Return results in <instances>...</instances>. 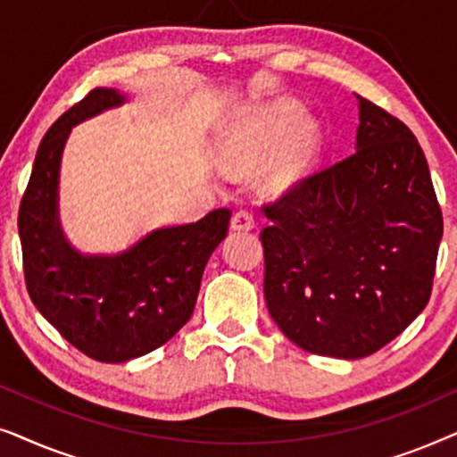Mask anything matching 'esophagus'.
Wrapping results in <instances>:
<instances>
[{
	"label": "esophagus",
	"mask_w": 457,
	"mask_h": 457,
	"mask_svg": "<svg viewBox=\"0 0 457 457\" xmlns=\"http://www.w3.org/2000/svg\"><path fill=\"white\" fill-rule=\"evenodd\" d=\"M230 227L235 230H252L255 227V218L249 210H239L230 220Z\"/></svg>",
	"instance_id": "esophagus-1"
}]
</instances>
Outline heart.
Instances as JSON below:
<instances>
[{"mask_svg": "<svg viewBox=\"0 0 457 457\" xmlns=\"http://www.w3.org/2000/svg\"><path fill=\"white\" fill-rule=\"evenodd\" d=\"M316 141L314 124L308 122L305 110L295 102H278L233 130L222 147L228 166L249 168L268 155L287 147L272 170L274 185H289L299 177Z\"/></svg>", "mask_w": 457, "mask_h": 457, "instance_id": "1", "label": "heart"}]
</instances>
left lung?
I'll use <instances>...</instances> for the list:
<instances>
[{
    "instance_id": "8db88e82",
    "label": "left lung",
    "mask_w": 457,
    "mask_h": 457,
    "mask_svg": "<svg viewBox=\"0 0 457 457\" xmlns=\"http://www.w3.org/2000/svg\"><path fill=\"white\" fill-rule=\"evenodd\" d=\"M358 97L355 152L264 205V297L305 352L366 358L408 328L433 289L443 216L402 120Z\"/></svg>"
}]
</instances>
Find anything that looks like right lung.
Masks as SVG:
<instances>
[{"instance_id": "1", "label": "right lung", "mask_w": 457, "mask_h": 457, "mask_svg": "<svg viewBox=\"0 0 457 457\" xmlns=\"http://www.w3.org/2000/svg\"><path fill=\"white\" fill-rule=\"evenodd\" d=\"M124 102L118 89H93L52 124L18 212L24 280L37 310L79 352L108 364L154 352L185 327L230 220V210H214L197 222L155 228L118 253H83L66 239L58 187L68 135Z\"/></svg>"}]
</instances>
